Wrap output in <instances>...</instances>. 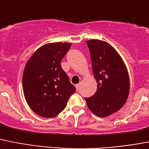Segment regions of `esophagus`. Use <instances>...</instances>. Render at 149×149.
Here are the masks:
<instances>
[{"mask_svg": "<svg viewBox=\"0 0 149 149\" xmlns=\"http://www.w3.org/2000/svg\"><path fill=\"white\" fill-rule=\"evenodd\" d=\"M80 84H76L75 85V87H76V89H77V90H78V89H79V87H80Z\"/></svg>", "mask_w": 149, "mask_h": 149, "instance_id": "34e87169", "label": "esophagus"}]
</instances>
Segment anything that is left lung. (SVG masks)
Masks as SVG:
<instances>
[{"instance_id":"8db88e82","label":"left lung","mask_w":149,"mask_h":149,"mask_svg":"<svg viewBox=\"0 0 149 149\" xmlns=\"http://www.w3.org/2000/svg\"><path fill=\"white\" fill-rule=\"evenodd\" d=\"M86 43L90 49L97 90L85 100L95 115L108 117L120 110L127 100L130 92L127 69L119 53L109 43L96 39Z\"/></svg>"}]
</instances>
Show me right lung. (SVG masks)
<instances>
[{"instance_id":"right-lung-1","label":"right lung","mask_w":149,"mask_h":149,"mask_svg":"<svg viewBox=\"0 0 149 149\" xmlns=\"http://www.w3.org/2000/svg\"><path fill=\"white\" fill-rule=\"evenodd\" d=\"M72 44L50 43L38 48L24 68L22 89L31 109L44 118H53L65 108L76 88L60 62Z\"/></svg>"}]
</instances>
